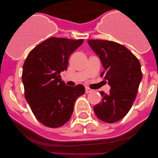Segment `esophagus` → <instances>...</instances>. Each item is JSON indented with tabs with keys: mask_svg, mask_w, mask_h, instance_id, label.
Listing matches in <instances>:
<instances>
[{
	"mask_svg": "<svg viewBox=\"0 0 158 158\" xmlns=\"http://www.w3.org/2000/svg\"><path fill=\"white\" fill-rule=\"evenodd\" d=\"M92 90L89 88H85V93H89V92H92Z\"/></svg>",
	"mask_w": 158,
	"mask_h": 158,
	"instance_id": "34e87169",
	"label": "esophagus"
}]
</instances>
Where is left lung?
I'll return each instance as SVG.
<instances>
[{
    "label": "left lung",
    "mask_w": 158,
    "mask_h": 158,
    "mask_svg": "<svg viewBox=\"0 0 158 158\" xmlns=\"http://www.w3.org/2000/svg\"><path fill=\"white\" fill-rule=\"evenodd\" d=\"M89 45L102 63V77L111 86L109 94L101 92L102 99L94 106L100 120L114 123L123 118L131 108L142 79L141 64L125 46L102 40H89Z\"/></svg>",
    "instance_id": "obj_1"
}]
</instances>
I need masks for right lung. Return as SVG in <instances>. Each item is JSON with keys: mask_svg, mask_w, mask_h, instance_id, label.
Masks as SVG:
<instances>
[{"mask_svg": "<svg viewBox=\"0 0 158 158\" xmlns=\"http://www.w3.org/2000/svg\"><path fill=\"white\" fill-rule=\"evenodd\" d=\"M83 40L49 37L34 47L23 66L24 95L33 114L49 128L63 126L71 118L74 103L85 87L66 85L60 73L67 69L72 53Z\"/></svg>", "mask_w": 158, "mask_h": 158, "instance_id": "right-lung-1", "label": "right lung"}]
</instances>
